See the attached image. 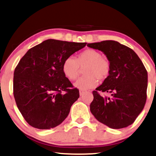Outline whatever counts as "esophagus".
Masks as SVG:
<instances>
[{"mask_svg": "<svg viewBox=\"0 0 156 156\" xmlns=\"http://www.w3.org/2000/svg\"><path fill=\"white\" fill-rule=\"evenodd\" d=\"M85 93V92L84 91H83V90H80V96H82V95Z\"/></svg>", "mask_w": 156, "mask_h": 156, "instance_id": "1", "label": "esophagus"}]
</instances>
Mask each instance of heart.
I'll use <instances>...</instances> for the list:
<instances>
[{"label":"heart","mask_w":156,"mask_h":156,"mask_svg":"<svg viewBox=\"0 0 156 156\" xmlns=\"http://www.w3.org/2000/svg\"><path fill=\"white\" fill-rule=\"evenodd\" d=\"M83 76L74 83L76 88L81 90H86L96 87L99 80H103L110 73L111 64L107 57L102 56L99 51L88 48L79 55L76 58L69 56L64 59L62 64V70L64 75L70 80L77 78L84 68Z\"/></svg>","instance_id":"b5f03b06"}]
</instances>
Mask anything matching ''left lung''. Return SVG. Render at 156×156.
I'll list each match as a JSON object with an SVG mask.
<instances>
[{
    "mask_svg": "<svg viewBox=\"0 0 156 156\" xmlns=\"http://www.w3.org/2000/svg\"><path fill=\"white\" fill-rule=\"evenodd\" d=\"M98 49L110 62L107 78L92 92L91 113L97 121L112 129L132 125L143 110L147 100V71L132 48L114 40L88 44ZM98 91L109 92L110 98L101 97Z\"/></svg>",
    "mask_w": 156,
    "mask_h": 156,
    "instance_id": "8db88e82",
    "label": "left lung"
}]
</instances>
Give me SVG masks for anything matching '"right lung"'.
I'll return each mask as SVG.
<instances>
[{"instance_id": "add662e5", "label": "right lung", "mask_w": 156, "mask_h": 156, "mask_svg": "<svg viewBox=\"0 0 156 156\" xmlns=\"http://www.w3.org/2000/svg\"><path fill=\"white\" fill-rule=\"evenodd\" d=\"M86 45V42L48 39L30 48L22 57L13 73V96L19 111L31 126L48 129L68 116L80 92L71 88L73 84L63 73L62 64Z\"/></svg>"}]
</instances>
